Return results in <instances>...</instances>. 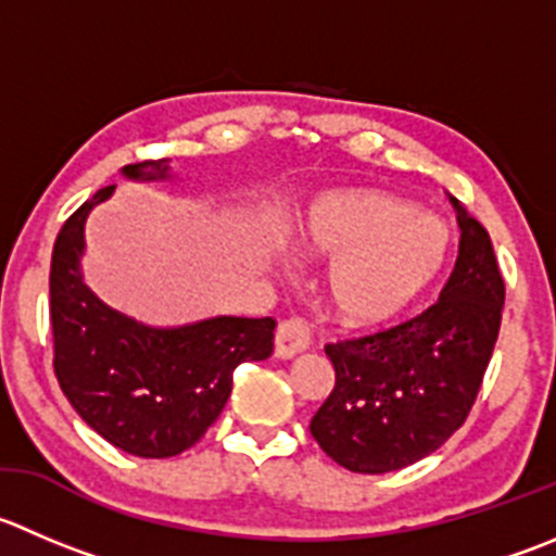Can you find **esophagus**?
<instances>
[{
	"label": "esophagus",
	"mask_w": 556,
	"mask_h": 556,
	"mask_svg": "<svg viewBox=\"0 0 556 556\" xmlns=\"http://www.w3.org/2000/svg\"><path fill=\"white\" fill-rule=\"evenodd\" d=\"M309 348V331L301 320H285L274 337V355L277 358H295Z\"/></svg>",
	"instance_id": "1"
}]
</instances>
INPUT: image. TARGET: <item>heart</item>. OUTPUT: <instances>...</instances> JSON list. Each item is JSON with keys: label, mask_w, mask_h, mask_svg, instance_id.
<instances>
[{"label": "heart", "mask_w": 556, "mask_h": 556, "mask_svg": "<svg viewBox=\"0 0 556 556\" xmlns=\"http://www.w3.org/2000/svg\"><path fill=\"white\" fill-rule=\"evenodd\" d=\"M295 247L309 261H331L323 274L328 317L344 331H377L443 277L451 228L393 192L333 190L301 214Z\"/></svg>", "instance_id": "heart-1"}]
</instances>
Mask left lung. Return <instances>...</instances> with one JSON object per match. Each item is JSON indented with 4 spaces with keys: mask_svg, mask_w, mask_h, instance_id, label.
I'll return each mask as SVG.
<instances>
[{
    "mask_svg": "<svg viewBox=\"0 0 556 556\" xmlns=\"http://www.w3.org/2000/svg\"><path fill=\"white\" fill-rule=\"evenodd\" d=\"M451 203L462 241L438 304L396 328L326 348L337 382L309 432L350 472L380 476L434 454L478 396L505 282L486 228L454 195Z\"/></svg>",
    "mask_w": 556,
    "mask_h": 556,
    "instance_id": "left-lung-1",
    "label": "left lung"
}]
</instances>
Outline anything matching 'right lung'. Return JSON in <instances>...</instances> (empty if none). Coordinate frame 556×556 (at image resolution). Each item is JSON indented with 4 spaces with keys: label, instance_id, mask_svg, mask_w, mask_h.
<instances>
[{
    "label": "right lung",
    "instance_id": "right-lung-1",
    "mask_svg": "<svg viewBox=\"0 0 556 556\" xmlns=\"http://www.w3.org/2000/svg\"><path fill=\"white\" fill-rule=\"evenodd\" d=\"M124 179L174 181L170 160L124 165ZM116 187H102L59 230L51 257L53 369L75 413L100 438L143 459L192 448L217 421L233 369L266 361L271 317L217 315L149 326L108 306L84 279L86 219Z\"/></svg>",
    "mask_w": 556,
    "mask_h": 556
}]
</instances>
